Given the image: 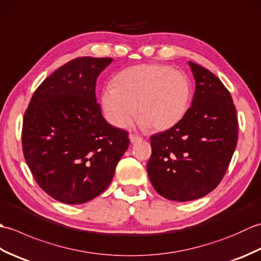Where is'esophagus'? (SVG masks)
<instances>
[{
    "label": "esophagus",
    "instance_id": "34e87169",
    "mask_svg": "<svg viewBox=\"0 0 261 261\" xmlns=\"http://www.w3.org/2000/svg\"><path fill=\"white\" fill-rule=\"evenodd\" d=\"M129 139H130V141L132 142V143H135V142H137V141H140V140H142V138L140 137V136H138V135H130L129 136Z\"/></svg>",
    "mask_w": 261,
    "mask_h": 261
}]
</instances>
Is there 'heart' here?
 I'll use <instances>...</instances> for the list:
<instances>
[{
	"label": "heart",
	"instance_id": "heart-1",
	"mask_svg": "<svg viewBox=\"0 0 261 261\" xmlns=\"http://www.w3.org/2000/svg\"><path fill=\"white\" fill-rule=\"evenodd\" d=\"M192 99L186 74L169 66L150 64L127 68L102 94L105 116L116 127H126L135 114L150 131H165L184 118Z\"/></svg>",
	"mask_w": 261,
	"mask_h": 261
}]
</instances>
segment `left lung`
Here are the masks:
<instances>
[{"label":"left lung","mask_w":261,"mask_h":261,"mask_svg":"<svg viewBox=\"0 0 261 261\" xmlns=\"http://www.w3.org/2000/svg\"><path fill=\"white\" fill-rule=\"evenodd\" d=\"M195 79L192 107L170 129L150 137L147 171L165 198L187 202L220 184L238 141L237 110L229 91L206 68L188 62Z\"/></svg>","instance_id":"1"}]
</instances>
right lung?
<instances>
[{"label": "right lung", "instance_id": "1", "mask_svg": "<svg viewBox=\"0 0 261 261\" xmlns=\"http://www.w3.org/2000/svg\"><path fill=\"white\" fill-rule=\"evenodd\" d=\"M112 58L79 57L33 93L22 125V150L38 185L65 204L102 194L129 147L125 130L110 125L96 102L97 76Z\"/></svg>", "mask_w": 261, "mask_h": 261}]
</instances>
